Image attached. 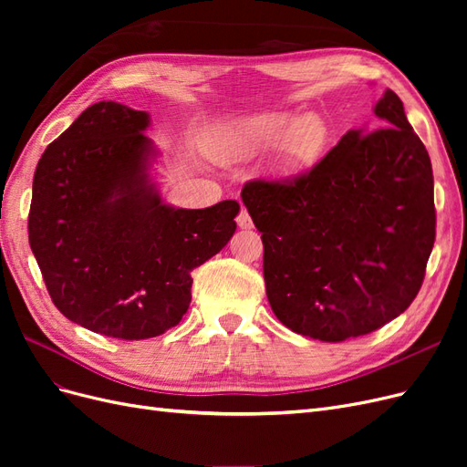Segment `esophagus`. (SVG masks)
Here are the masks:
<instances>
[{
	"mask_svg": "<svg viewBox=\"0 0 467 467\" xmlns=\"http://www.w3.org/2000/svg\"><path fill=\"white\" fill-rule=\"evenodd\" d=\"M235 222H237V225H239V228H242V230H249V228H253V220H251L249 212H247L245 208L239 210V214H237Z\"/></svg>",
	"mask_w": 467,
	"mask_h": 467,
	"instance_id": "obj_1",
	"label": "esophagus"
}]
</instances>
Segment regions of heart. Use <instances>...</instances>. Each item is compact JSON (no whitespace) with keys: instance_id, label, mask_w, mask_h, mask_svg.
<instances>
[{"instance_id":"heart-1","label":"heart","mask_w":467,"mask_h":467,"mask_svg":"<svg viewBox=\"0 0 467 467\" xmlns=\"http://www.w3.org/2000/svg\"><path fill=\"white\" fill-rule=\"evenodd\" d=\"M327 126L316 115L294 119L286 112H265L223 122L212 140V151L223 161H244L278 146L273 173L298 177L312 167L325 148Z\"/></svg>"}]
</instances>
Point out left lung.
<instances>
[{
    "mask_svg": "<svg viewBox=\"0 0 467 467\" xmlns=\"http://www.w3.org/2000/svg\"><path fill=\"white\" fill-rule=\"evenodd\" d=\"M378 126L348 130L309 171L245 182L266 298L294 333L341 343L403 314L434 245L431 158L391 89Z\"/></svg>",
    "mask_w": 467,
    "mask_h": 467,
    "instance_id": "1",
    "label": "left lung"
}]
</instances>
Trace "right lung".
<instances>
[{"mask_svg":"<svg viewBox=\"0 0 467 467\" xmlns=\"http://www.w3.org/2000/svg\"><path fill=\"white\" fill-rule=\"evenodd\" d=\"M150 115L86 109L45 150L33 179L29 244L54 306L81 327L140 341L187 314L191 271L225 247L239 204L173 208L150 181Z\"/></svg>","mask_w":467,"mask_h":467,"instance_id":"add662e5","label":"right lung"}]
</instances>
